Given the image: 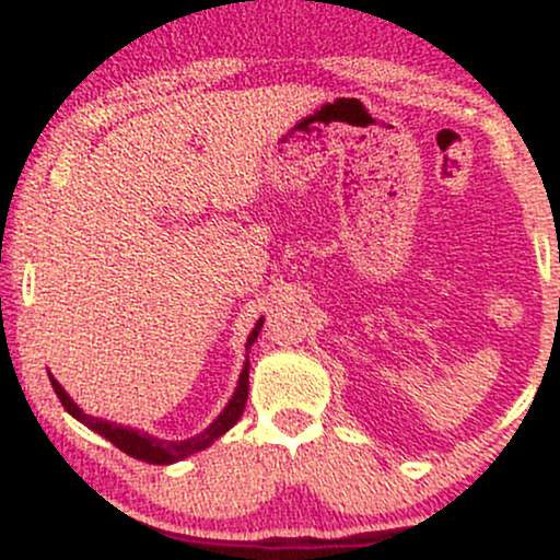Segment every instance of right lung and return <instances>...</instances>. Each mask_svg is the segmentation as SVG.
I'll list each match as a JSON object with an SVG mask.
<instances>
[{
  "label": "right lung",
  "mask_w": 560,
  "mask_h": 560,
  "mask_svg": "<svg viewBox=\"0 0 560 560\" xmlns=\"http://www.w3.org/2000/svg\"><path fill=\"white\" fill-rule=\"evenodd\" d=\"M260 326H262V318L258 320V324H255L253 334H249V337H247V350H249V347H253L255 339H258ZM49 382H52V387L57 392V397H60L62 408H66L68 413L73 416V419H79L83 427H89V429H92V432L102 434V436H105V440H110L115 447L124 450V453L131 455V458L144 460V464L165 466V464H176V460H184V458H189V455L199 453V450L210 447L218 440V436L226 434L229 429L242 419L244 402H247V389H249V361H244V369H242V374H240V384H236L234 395H231V400H229L226 408H223V413L218 416V419L210 423V427L205 429V432H199V434L189 436V440H182V442L158 440V436H152V434H147V432H139V429L120 427V423L94 419V416L83 413L79 405L70 400V395L60 387V382H57L55 376H49Z\"/></svg>",
  "instance_id": "right-lung-1"
}]
</instances>
